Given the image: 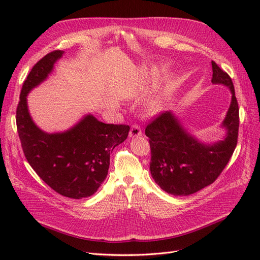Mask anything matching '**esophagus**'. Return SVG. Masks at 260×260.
I'll return each mask as SVG.
<instances>
[{"mask_svg":"<svg viewBox=\"0 0 260 260\" xmlns=\"http://www.w3.org/2000/svg\"><path fill=\"white\" fill-rule=\"evenodd\" d=\"M141 136H142V130H141V128L138 124H132V127L129 132V137L136 138V137H141Z\"/></svg>","mask_w":260,"mask_h":260,"instance_id":"34e87169","label":"esophagus"}]
</instances>
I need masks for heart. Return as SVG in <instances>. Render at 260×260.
<instances>
[{
    "label": "heart",
    "mask_w": 260,
    "mask_h": 260,
    "mask_svg": "<svg viewBox=\"0 0 260 260\" xmlns=\"http://www.w3.org/2000/svg\"><path fill=\"white\" fill-rule=\"evenodd\" d=\"M159 106H160V104L158 103V102H156V103L152 106V108L154 109V111H157V109H159Z\"/></svg>",
    "instance_id": "b5f03b06"
}]
</instances>
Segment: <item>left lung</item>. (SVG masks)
I'll list each match as a JSON object with an SVG mask.
<instances>
[{"instance_id":"left-lung-1","label":"left lung","mask_w":260,"mask_h":260,"mask_svg":"<svg viewBox=\"0 0 260 260\" xmlns=\"http://www.w3.org/2000/svg\"><path fill=\"white\" fill-rule=\"evenodd\" d=\"M215 84H223L232 93L229 111L222 122L224 140L204 144L183 129L171 112L160 113L145 128L151 146L149 170L155 182L172 195H190L215 182L229 162L238 144L239 104L230 76L211 61Z\"/></svg>"}]
</instances>
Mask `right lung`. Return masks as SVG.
<instances>
[{
  "mask_svg": "<svg viewBox=\"0 0 260 260\" xmlns=\"http://www.w3.org/2000/svg\"><path fill=\"white\" fill-rule=\"evenodd\" d=\"M64 51L46 54L23 81L16 111L17 131L23 154L44 182L70 199L89 198L105 180L113 149L129 135L127 124L99 121L86 115L75 127L60 133H46L31 119L27 95L44 81Z\"/></svg>",
  "mask_w": 260,
  "mask_h": 260,
  "instance_id": "obj_1",
  "label": "right lung"
}]
</instances>
